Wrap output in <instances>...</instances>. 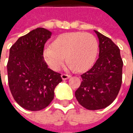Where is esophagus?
Here are the masks:
<instances>
[{
    "instance_id": "obj_1",
    "label": "esophagus",
    "mask_w": 133,
    "mask_h": 133,
    "mask_svg": "<svg viewBox=\"0 0 133 133\" xmlns=\"http://www.w3.org/2000/svg\"><path fill=\"white\" fill-rule=\"evenodd\" d=\"M71 77L70 75H67V74H62L61 75V78L63 80H67V79H68Z\"/></svg>"
}]
</instances>
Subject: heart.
I'll return each instance as SVG.
<instances>
[{"label": "heart", "instance_id": "1", "mask_svg": "<svg viewBox=\"0 0 133 133\" xmlns=\"http://www.w3.org/2000/svg\"><path fill=\"white\" fill-rule=\"evenodd\" d=\"M43 50V56L48 65L54 70H58L66 59L68 68L84 71L92 65L98 50V41L90 33L72 32L60 35Z\"/></svg>", "mask_w": 133, "mask_h": 133}]
</instances>
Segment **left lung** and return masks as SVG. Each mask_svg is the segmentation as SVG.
<instances>
[{
	"mask_svg": "<svg viewBox=\"0 0 133 133\" xmlns=\"http://www.w3.org/2000/svg\"><path fill=\"white\" fill-rule=\"evenodd\" d=\"M99 39V58L88 71L81 75L83 81L75 98L85 108H105L116 98L122 84L123 62L119 48L108 37L94 30Z\"/></svg>",
	"mask_w": 133,
	"mask_h": 133,
	"instance_id": "1",
	"label": "left lung"
}]
</instances>
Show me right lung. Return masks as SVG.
<instances>
[{"mask_svg":"<svg viewBox=\"0 0 133 133\" xmlns=\"http://www.w3.org/2000/svg\"><path fill=\"white\" fill-rule=\"evenodd\" d=\"M51 34L38 28L19 38L10 48L7 70L10 92L19 105L30 111L49 105L55 87L63 81L60 73L48 68L43 55Z\"/></svg>","mask_w":133,"mask_h":133,"instance_id":"right-lung-1","label":"right lung"}]
</instances>
